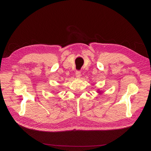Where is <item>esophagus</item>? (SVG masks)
<instances>
[{
  "mask_svg": "<svg viewBox=\"0 0 151 151\" xmlns=\"http://www.w3.org/2000/svg\"><path fill=\"white\" fill-rule=\"evenodd\" d=\"M75 76H76V77H77L78 78H80L81 76V74L80 71H79V70H76V73H75Z\"/></svg>",
  "mask_w": 151,
  "mask_h": 151,
  "instance_id": "1",
  "label": "esophagus"
}]
</instances>
